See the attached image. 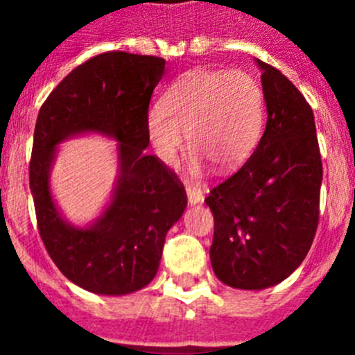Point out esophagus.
Instances as JSON below:
<instances>
[{
    "instance_id": "1",
    "label": "esophagus",
    "mask_w": 355,
    "mask_h": 355,
    "mask_svg": "<svg viewBox=\"0 0 355 355\" xmlns=\"http://www.w3.org/2000/svg\"><path fill=\"white\" fill-rule=\"evenodd\" d=\"M185 191H187V199H189V204H199V202H202V199H204V196H202V191H200V189H198V187H194V185H187V189H185Z\"/></svg>"
}]
</instances>
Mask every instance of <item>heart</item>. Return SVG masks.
<instances>
[{
  "mask_svg": "<svg viewBox=\"0 0 355 355\" xmlns=\"http://www.w3.org/2000/svg\"><path fill=\"white\" fill-rule=\"evenodd\" d=\"M263 123V89L252 75L194 68L170 85L159 108L149 111L146 132L164 164H175L187 135L194 173L206 161L230 171L250 155Z\"/></svg>",
  "mask_w": 355,
  "mask_h": 355,
  "instance_id": "1",
  "label": "heart"
}]
</instances>
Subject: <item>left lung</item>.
I'll use <instances>...</instances> for the list:
<instances>
[{
	"instance_id": "1",
	"label": "left lung",
	"mask_w": 355,
	"mask_h": 355,
	"mask_svg": "<svg viewBox=\"0 0 355 355\" xmlns=\"http://www.w3.org/2000/svg\"><path fill=\"white\" fill-rule=\"evenodd\" d=\"M256 63L264 134L244 166L204 199L214 216L211 266L241 290L273 287L300 266L316 235L323 180L313 110L280 70Z\"/></svg>"
}]
</instances>
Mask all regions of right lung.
<instances>
[{
  "label": "right lung",
  "instance_id": "right-lung-1",
  "mask_svg": "<svg viewBox=\"0 0 355 355\" xmlns=\"http://www.w3.org/2000/svg\"><path fill=\"white\" fill-rule=\"evenodd\" d=\"M163 73L157 56L103 53L71 70L39 110L28 166L39 234L58 270L87 292L127 295L151 284L164 237L187 207L177 175L144 151L149 101ZM84 133L119 142V177L103 213L77 227L55 206L49 177L58 146Z\"/></svg>",
  "mask_w": 355,
  "mask_h": 355
}]
</instances>
